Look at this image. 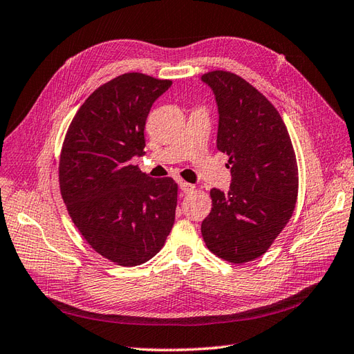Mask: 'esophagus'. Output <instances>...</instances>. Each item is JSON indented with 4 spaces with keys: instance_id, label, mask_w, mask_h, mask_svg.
<instances>
[{
    "instance_id": "obj_1",
    "label": "esophagus",
    "mask_w": 354,
    "mask_h": 354,
    "mask_svg": "<svg viewBox=\"0 0 354 354\" xmlns=\"http://www.w3.org/2000/svg\"><path fill=\"white\" fill-rule=\"evenodd\" d=\"M179 188H180V191H183L184 194H189V193H193L196 187H194L193 184L185 183V180H180V183H179Z\"/></svg>"
}]
</instances>
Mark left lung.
I'll return each instance as SVG.
<instances>
[{
  "label": "left lung",
  "mask_w": 354,
  "mask_h": 354,
  "mask_svg": "<svg viewBox=\"0 0 354 354\" xmlns=\"http://www.w3.org/2000/svg\"><path fill=\"white\" fill-rule=\"evenodd\" d=\"M218 106L216 147L230 157L228 193L210 189L212 210L201 222L206 246L243 264L271 246L294 214L298 167L277 109L243 78L214 71L201 75Z\"/></svg>",
  "instance_id": "8db88e82"
}]
</instances>
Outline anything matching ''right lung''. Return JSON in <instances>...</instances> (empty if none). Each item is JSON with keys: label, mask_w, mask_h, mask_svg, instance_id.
I'll return each instance as SVG.
<instances>
[{"label": "right lung", "mask_w": 354, "mask_h": 354, "mask_svg": "<svg viewBox=\"0 0 354 354\" xmlns=\"http://www.w3.org/2000/svg\"><path fill=\"white\" fill-rule=\"evenodd\" d=\"M171 86L123 74L87 97L71 123L59 163L69 216L97 254L118 266H140L163 248L175 222L178 185L132 165L145 154V121Z\"/></svg>", "instance_id": "add662e5"}]
</instances>
